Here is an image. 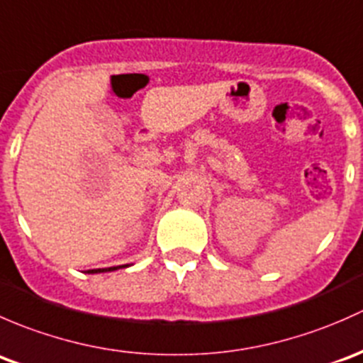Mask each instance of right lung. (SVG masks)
I'll list each match as a JSON object with an SVG mask.
<instances>
[{
  "mask_svg": "<svg viewBox=\"0 0 363 363\" xmlns=\"http://www.w3.org/2000/svg\"><path fill=\"white\" fill-rule=\"evenodd\" d=\"M118 267H125V265H118ZM117 267H108V269H92V271H89L91 274H94V272H106V271H115Z\"/></svg>",
  "mask_w": 363,
  "mask_h": 363,
  "instance_id": "right-lung-1",
  "label": "right lung"
}]
</instances>
